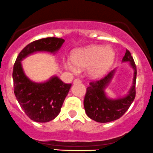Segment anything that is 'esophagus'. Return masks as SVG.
Here are the masks:
<instances>
[{
    "instance_id": "1",
    "label": "esophagus",
    "mask_w": 153,
    "mask_h": 153,
    "mask_svg": "<svg viewBox=\"0 0 153 153\" xmlns=\"http://www.w3.org/2000/svg\"><path fill=\"white\" fill-rule=\"evenodd\" d=\"M80 82H81V80H80V79H74V84L80 83Z\"/></svg>"
}]
</instances>
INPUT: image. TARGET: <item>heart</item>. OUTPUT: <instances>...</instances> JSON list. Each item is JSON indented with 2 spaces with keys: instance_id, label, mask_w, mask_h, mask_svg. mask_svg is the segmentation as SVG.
I'll use <instances>...</instances> for the list:
<instances>
[{
  "instance_id": "obj_1",
  "label": "heart",
  "mask_w": 153,
  "mask_h": 153,
  "mask_svg": "<svg viewBox=\"0 0 153 153\" xmlns=\"http://www.w3.org/2000/svg\"><path fill=\"white\" fill-rule=\"evenodd\" d=\"M116 58V53L110 46L90 45L74 49L71 53V60L65 62L67 69L75 72L76 69L88 68V76L91 78H99L111 68Z\"/></svg>"
}]
</instances>
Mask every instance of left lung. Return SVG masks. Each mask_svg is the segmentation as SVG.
<instances>
[{
	"label": "left lung",
	"instance_id": "8db88e82",
	"mask_svg": "<svg viewBox=\"0 0 153 153\" xmlns=\"http://www.w3.org/2000/svg\"><path fill=\"white\" fill-rule=\"evenodd\" d=\"M122 62H128L133 69L132 85L127 94L123 97H108L105 89L110 85L116 72V68L99 80L91 82L87 88L84 98V108L87 116L97 123H105L114 121L124 115L134 100L137 69L134 59L128 49Z\"/></svg>",
	"mask_w": 153,
	"mask_h": 153
}]
</instances>
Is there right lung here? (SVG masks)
<instances>
[{
    "label": "right lung",
    "mask_w": 153,
    "mask_h": 153,
    "mask_svg": "<svg viewBox=\"0 0 153 153\" xmlns=\"http://www.w3.org/2000/svg\"><path fill=\"white\" fill-rule=\"evenodd\" d=\"M64 43V39L57 37L35 40L21 51L14 64L13 79L16 97L25 114L37 123L52 121L59 114L71 84L64 83L56 75L44 82H34L27 76L22 62L37 52L55 55Z\"/></svg>",
    "instance_id": "add662e5"
}]
</instances>
